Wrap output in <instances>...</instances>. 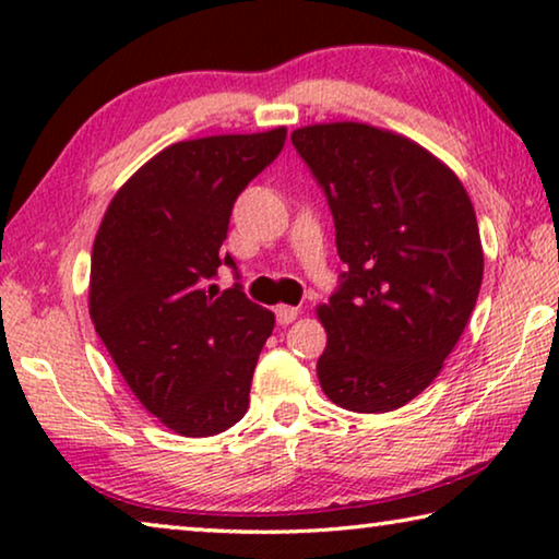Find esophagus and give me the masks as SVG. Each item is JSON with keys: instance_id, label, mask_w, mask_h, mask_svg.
Here are the masks:
<instances>
[{"instance_id": "esophagus-1", "label": "esophagus", "mask_w": 559, "mask_h": 559, "mask_svg": "<svg viewBox=\"0 0 559 559\" xmlns=\"http://www.w3.org/2000/svg\"><path fill=\"white\" fill-rule=\"evenodd\" d=\"M274 314H277L280 325H289V322H295L299 310H297V307H289V305H280L277 310H274Z\"/></svg>"}]
</instances>
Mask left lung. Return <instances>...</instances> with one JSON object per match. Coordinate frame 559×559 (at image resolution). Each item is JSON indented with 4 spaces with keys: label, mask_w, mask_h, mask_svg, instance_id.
Segmentation results:
<instances>
[{
    "label": "left lung",
    "mask_w": 559,
    "mask_h": 559,
    "mask_svg": "<svg viewBox=\"0 0 559 559\" xmlns=\"http://www.w3.org/2000/svg\"><path fill=\"white\" fill-rule=\"evenodd\" d=\"M293 145L325 193L347 264L318 310L322 391L355 414L406 406L439 376L479 297L472 199L426 148L373 126H307Z\"/></svg>",
    "instance_id": "left-lung-1"
}]
</instances>
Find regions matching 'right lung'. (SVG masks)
Returning a JSON list of instances; mask_svg holds the SVG:
<instances>
[{"label":"right lung","mask_w":559,"mask_h":559,"mask_svg":"<svg viewBox=\"0 0 559 559\" xmlns=\"http://www.w3.org/2000/svg\"><path fill=\"white\" fill-rule=\"evenodd\" d=\"M287 128L181 141L110 201L93 245L91 318L145 411L181 436H214L249 408L274 314L239 282L214 297L234 201L280 156Z\"/></svg>","instance_id":"add662e5"}]
</instances>
